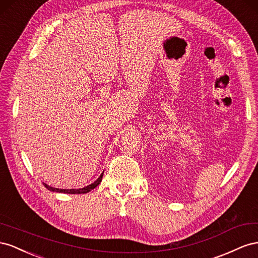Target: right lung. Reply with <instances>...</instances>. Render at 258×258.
I'll use <instances>...</instances> for the list:
<instances>
[{"label": "right lung", "instance_id": "add662e5", "mask_svg": "<svg viewBox=\"0 0 258 258\" xmlns=\"http://www.w3.org/2000/svg\"><path fill=\"white\" fill-rule=\"evenodd\" d=\"M102 176H104V173H101V175L99 176L98 179H97L96 181H94V182L92 183V185H88V186H86V187H84V188H81V189H58V188L50 187V186L46 185V183H44V182H43V185L45 186L48 190H50V191H56V192L71 194V195H75V194H87V192H90V191H91L92 189L96 188V187L99 185L101 179H102Z\"/></svg>", "mask_w": 258, "mask_h": 258}]
</instances>
